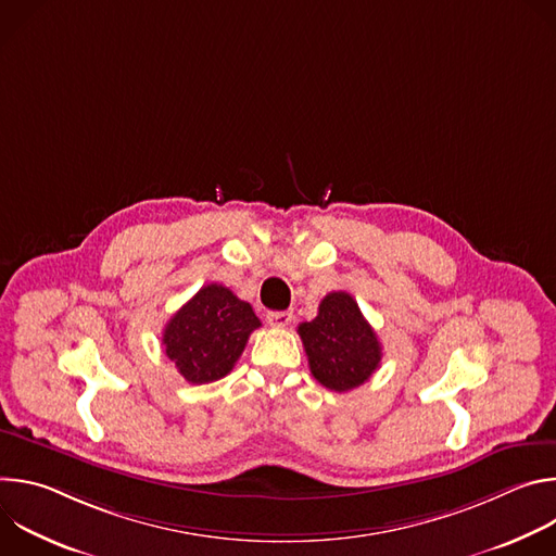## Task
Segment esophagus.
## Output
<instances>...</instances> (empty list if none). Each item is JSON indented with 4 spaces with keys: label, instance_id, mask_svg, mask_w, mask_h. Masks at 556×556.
<instances>
[{
    "label": "esophagus",
    "instance_id": "esophagus-1",
    "mask_svg": "<svg viewBox=\"0 0 556 556\" xmlns=\"http://www.w3.org/2000/svg\"><path fill=\"white\" fill-rule=\"evenodd\" d=\"M266 321H268L273 328H286V326H290V321H292V312H290V309L268 312V314H266Z\"/></svg>",
    "mask_w": 556,
    "mask_h": 556
}]
</instances>
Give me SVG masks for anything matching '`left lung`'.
Masks as SVG:
<instances>
[{"mask_svg": "<svg viewBox=\"0 0 556 556\" xmlns=\"http://www.w3.org/2000/svg\"><path fill=\"white\" fill-rule=\"evenodd\" d=\"M296 332L312 376L332 391L361 387L380 367V341L348 292L326 294L319 314L301 324Z\"/></svg>", "mask_w": 556, "mask_h": 556, "instance_id": "obj_1", "label": "left lung"}]
</instances>
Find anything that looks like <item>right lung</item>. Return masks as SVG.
<instances>
[{"mask_svg": "<svg viewBox=\"0 0 556 556\" xmlns=\"http://www.w3.org/2000/svg\"><path fill=\"white\" fill-rule=\"evenodd\" d=\"M260 326L251 303L219 283H208L167 321L163 345L185 380L206 384L235 367Z\"/></svg>", "mask_w": 556, "mask_h": 556, "instance_id": "right-lung-1", "label": "right lung"}]
</instances>
